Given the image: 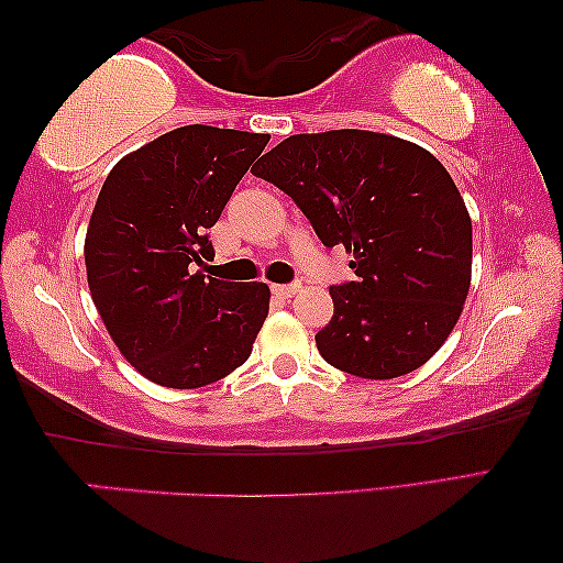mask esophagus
Here are the masks:
<instances>
[{
	"mask_svg": "<svg viewBox=\"0 0 563 563\" xmlns=\"http://www.w3.org/2000/svg\"><path fill=\"white\" fill-rule=\"evenodd\" d=\"M297 289H299V284H274V287H272L274 295H279V297H284V299L295 297Z\"/></svg>",
	"mask_w": 563,
	"mask_h": 563,
	"instance_id": "obj_1",
	"label": "esophagus"
}]
</instances>
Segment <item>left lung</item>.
Instances as JSON below:
<instances>
[{"mask_svg":"<svg viewBox=\"0 0 563 563\" xmlns=\"http://www.w3.org/2000/svg\"><path fill=\"white\" fill-rule=\"evenodd\" d=\"M353 253V282L314 335L330 366L364 379L420 368L456 325L472 282V220L451 174L420 145L368 130L291 135L251 168Z\"/></svg>","mask_w":563,"mask_h":563,"instance_id":"1","label":"left lung"}]
</instances>
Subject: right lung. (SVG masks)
<instances>
[{"instance_id":"1","label":"right lung","mask_w":563,"mask_h":563,"mask_svg":"<svg viewBox=\"0 0 563 563\" xmlns=\"http://www.w3.org/2000/svg\"><path fill=\"white\" fill-rule=\"evenodd\" d=\"M266 143L243 130L176 128L102 184L84 243L91 299L130 366L161 387H205L251 356L272 291L205 276L207 230Z\"/></svg>"}]
</instances>
